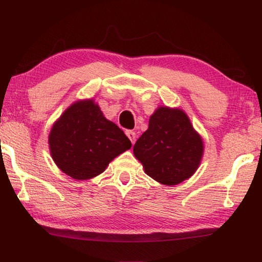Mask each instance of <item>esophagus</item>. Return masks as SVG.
<instances>
[{"mask_svg":"<svg viewBox=\"0 0 262 262\" xmlns=\"http://www.w3.org/2000/svg\"><path fill=\"white\" fill-rule=\"evenodd\" d=\"M125 135L127 136V138L131 140V143H132V144L135 143V140H136V134H135V131H132V130H127L126 132H125Z\"/></svg>","mask_w":262,"mask_h":262,"instance_id":"34e87169","label":"esophagus"}]
</instances>
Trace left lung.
Wrapping results in <instances>:
<instances>
[{"instance_id": "left-lung-1", "label": "left lung", "mask_w": 262, "mask_h": 262, "mask_svg": "<svg viewBox=\"0 0 262 262\" xmlns=\"http://www.w3.org/2000/svg\"><path fill=\"white\" fill-rule=\"evenodd\" d=\"M146 175L165 185H176L199 168L203 143L181 110L159 107L149 127L134 146Z\"/></svg>"}]
</instances>
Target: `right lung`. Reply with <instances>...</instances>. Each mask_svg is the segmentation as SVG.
Returning <instances> with one entry per match:
<instances>
[{"instance_id":"right-lung-1","label":"right lung","mask_w":262,"mask_h":262,"mask_svg":"<svg viewBox=\"0 0 262 262\" xmlns=\"http://www.w3.org/2000/svg\"><path fill=\"white\" fill-rule=\"evenodd\" d=\"M48 140L56 165L79 181L98 176L113 158L131 147L130 139L105 118L93 100L68 107L54 124Z\"/></svg>"}]
</instances>
